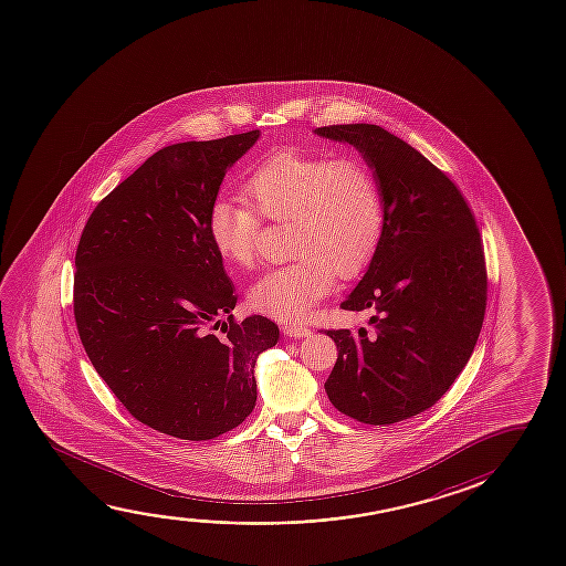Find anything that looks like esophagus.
I'll use <instances>...</instances> for the list:
<instances>
[{
	"mask_svg": "<svg viewBox=\"0 0 566 566\" xmlns=\"http://www.w3.org/2000/svg\"><path fill=\"white\" fill-rule=\"evenodd\" d=\"M282 331H284L286 337H292V339H302V337H307L312 333V329L304 323H286Z\"/></svg>",
	"mask_w": 566,
	"mask_h": 566,
	"instance_id": "esophagus-1",
	"label": "esophagus"
}]
</instances>
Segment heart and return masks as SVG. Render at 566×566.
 I'll use <instances>...</instances> for the list:
<instances>
[{"label": "heart", "mask_w": 566, "mask_h": 566, "mask_svg": "<svg viewBox=\"0 0 566 566\" xmlns=\"http://www.w3.org/2000/svg\"><path fill=\"white\" fill-rule=\"evenodd\" d=\"M243 191L247 201L211 203L209 239L227 264L251 270L259 261L262 219L286 223L294 259L269 270L249 294L254 310L282 322L307 317L335 276L363 274L382 241V188L365 160L286 148L256 166Z\"/></svg>", "instance_id": "b5f03b06"}]
</instances>
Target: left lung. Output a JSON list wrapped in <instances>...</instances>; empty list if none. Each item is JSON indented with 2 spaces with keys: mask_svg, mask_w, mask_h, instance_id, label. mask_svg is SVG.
Here are the masks:
<instances>
[{
  "mask_svg": "<svg viewBox=\"0 0 566 566\" xmlns=\"http://www.w3.org/2000/svg\"><path fill=\"white\" fill-rule=\"evenodd\" d=\"M317 135L363 153L386 209L375 259L340 304L373 317L325 329L339 350L325 391L348 418L390 426L441 400L469 363L486 314L484 244L457 184L406 140L368 123Z\"/></svg>",
  "mask_w": 566,
  "mask_h": 566,
  "instance_id": "obj_1",
  "label": "left lung"
}]
</instances>
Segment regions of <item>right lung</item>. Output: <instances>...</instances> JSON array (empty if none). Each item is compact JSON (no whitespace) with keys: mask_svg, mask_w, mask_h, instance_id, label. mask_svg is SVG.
<instances>
[{"mask_svg":"<svg viewBox=\"0 0 566 566\" xmlns=\"http://www.w3.org/2000/svg\"><path fill=\"white\" fill-rule=\"evenodd\" d=\"M259 135L160 148L97 203L80 237V340L123 408L165 436L208 441L241 426L256 401V357L279 343L269 317L231 315L235 287L208 233L227 168Z\"/></svg>","mask_w":566,"mask_h":566,"instance_id":"1","label":"right lung"}]
</instances>
